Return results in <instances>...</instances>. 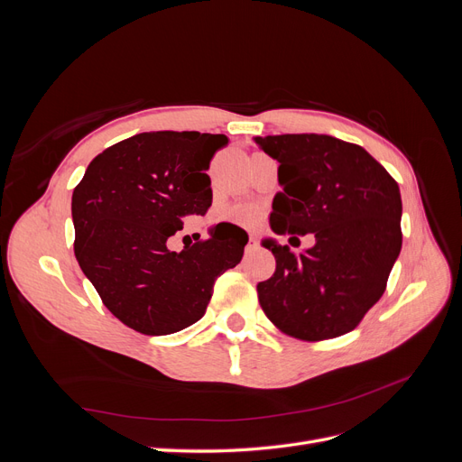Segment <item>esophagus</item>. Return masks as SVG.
Wrapping results in <instances>:
<instances>
[{"label":"esophagus","mask_w":462,"mask_h":462,"mask_svg":"<svg viewBox=\"0 0 462 462\" xmlns=\"http://www.w3.org/2000/svg\"><path fill=\"white\" fill-rule=\"evenodd\" d=\"M258 248V241H256V236H253L250 235V239H248V243H246V246H245V250H246V254H250V253H254V250Z\"/></svg>","instance_id":"esophagus-1"}]
</instances>
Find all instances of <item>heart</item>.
I'll list each match as a JSON object with an SVG mask.
<instances>
[{"label": "heart", "instance_id": "1", "mask_svg": "<svg viewBox=\"0 0 462 462\" xmlns=\"http://www.w3.org/2000/svg\"><path fill=\"white\" fill-rule=\"evenodd\" d=\"M227 217L235 223H243V226H254V223L260 219V212L254 206H248V204H241V206H233Z\"/></svg>", "mask_w": 462, "mask_h": 462}]
</instances>
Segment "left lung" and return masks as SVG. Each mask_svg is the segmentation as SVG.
<instances>
[{
  "instance_id": "1",
  "label": "left lung",
  "mask_w": 462,
  "mask_h": 462,
  "mask_svg": "<svg viewBox=\"0 0 462 462\" xmlns=\"http://www.w3.org/2000/svg\"><path fill=\"white\" fill-rule=\"evenodd\" d=\"M254 141L279 163L273 233L289 235L291 245L306 233L316 239L300 253L273 239L262 241L275 256V273L256 287L262 310L302 341L353 331L382 299L401 253L397 180L362 146L328 134Z\"/></svg>"
}]
</instances>
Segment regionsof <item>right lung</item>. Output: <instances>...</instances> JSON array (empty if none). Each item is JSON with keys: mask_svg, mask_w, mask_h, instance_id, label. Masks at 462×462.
I'll return each instance as SVG.
<instances>
[{"mask_svg": "<svg viewBox=\"0 0 462 462\" xmlns=\"http://www.w3.org/2000/svg\"><path fill=\"white\" fill-rule=\"evenodd\" d=\"M226 134L141 133L90 162L73 190L75 256L106 309L144 335L199 321L217 275L241 262L248 235L219 223L180 253L167 246L189 216L212 206L209 177Z\"/></svg>", "mask_w": 462, "mask_h": 462, "instance_id": "obj_1", "label": "right lung"}]
</instances>
